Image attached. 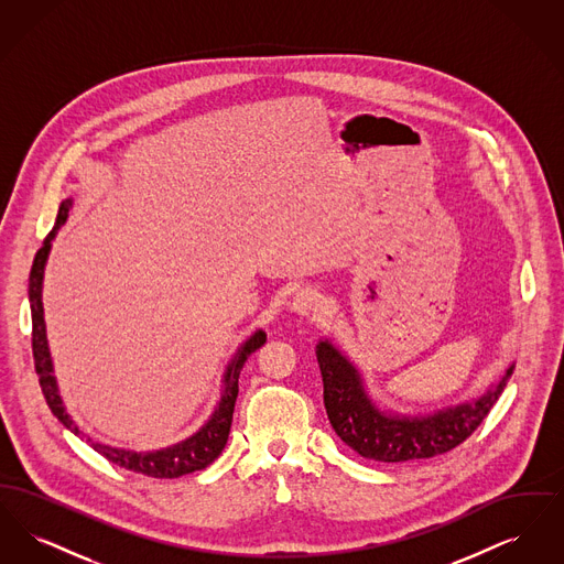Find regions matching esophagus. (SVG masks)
I'll return each instance as SVG.
<instances>
[{"label":"esophagus","instance_id":"obj_1","mask_svg":"<svg viewBox=\"0 0 564 564\" xmlns=\"http://www.w3.org/2000/svg\"><path fill=\"white\" fill-rule=\"evenodd\" d=\"M325 308V297L313 288H302L292 300V311L297 315H317Z\"/></svg>","mask_w":564,"mask_h":564}]
</instances>
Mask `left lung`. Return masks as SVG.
Returning <instances> with one entry per match:
<instances>
[{
  "label": "left lung",
  "instance_id": "obj_1",
  "mask_svg": "<svg viewBox=\"0 0 564 564\" xmlns=\"http://www.w3.org/2000/svg\"><path fill=\"white\" fill-rule=\"evenodd\" d=\"M323 378V403L336 435L357 455L380 463L431 458L453 451L480 427L503 393L513 364L482 398L425 416H403L380 410L368 395L364 378L329 340L317 345Z\"/></svg>",
  "mask_w": 564,
  "mask_h": 564
}]
</instances>
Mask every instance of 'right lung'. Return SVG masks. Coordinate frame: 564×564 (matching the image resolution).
<instances>
[{
    "label": "right lung",
    "instance_id": "1",
    "mask_svg": "<svg viewBox=\"0 0 564 564\" xmlns=\"http://www.w3.org/2000/svg\"><path fill=\"white\" fill-rule=\"evenodd\" d=\"M74 205V198H65L58 207L54 228L48 232V237L44 239V245L40 247V251L35 253L31 274H29V304H31V323H33V334H31V347H33V361H35V372L40 378V387L42 393L46 398L48 408L53 410L54 416L76 435H82V431L76 427V423L72 421V416L67 414L63 400L58 395V387H56V378H54L53 359H51V350H48V340H46V323H44V306H42V281H44V269H46V260L53 247L54 237L58 232V228L65 224L67 214ZM267 343V334L262 329H258L256 334H251L241 345V349L237 350V355L232 357V361L228 364L226 372H224V389L219 395V402L215 405L209 421L192 433L186 440L166 446L161 451H152V453H134V451H124V448H113L108 444H99L93 442L90 437H86V442L99 453L111 460L113 465H120L129 471H137L150 478H180L192 471L205 469L207 465H212L219 453L224 451L226 442H228V433L232 425V414H235V402L239 395V375H241L242 366L247 361V357L251 352L260 349Z\"/></svg>",
    "mask_w": 564,
    "mask_h": 564
}]
</instances>
